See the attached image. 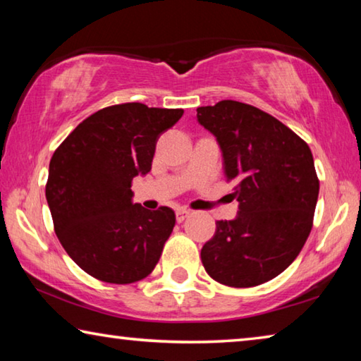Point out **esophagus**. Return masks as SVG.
Returning <instances> with one entry per match:
<instances>
[{"instance_id":"obj_1","label":"esophagus","mask_w":361,"mask_h":361,"mask_svg":"<svg viewBox=\"0 0 361 361\" xmlns=\"http://www.w3.org/2000/svg\"><path fill=\"white\" fill-rule=\"evenodd\" d=\"M189 210H186V209H178L176 210V221L178 223H181V221H185V219L189 216Z\"/></svg>"}]
</instances>
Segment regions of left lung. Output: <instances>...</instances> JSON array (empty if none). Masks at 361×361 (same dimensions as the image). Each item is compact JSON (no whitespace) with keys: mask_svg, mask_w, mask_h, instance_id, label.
<instances>
[{"mask_svg":"<svg viewBox=\"0 0 361 361\" xmlns=\"http://www.w3.org/2000/svg\"><path fill=\"white\" fill-rule=\"evenodd\" d=\"M197 121L216 137L239 200L234 219L216 221L202 264L234 288L269 282L296 259L312 229L320 189L312 152L279 119L247 103L200 106Z\"/></svg>","mask_w":361,"mask_h":361,"instance_id":"8db88e82","label":"left lung"}]
</instances>
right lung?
<instances>
[{
	"mask_svg": "<svg viewBox=\"0 0 361 361\" xmlns=\"http://www.w3.org/2000/svg\"><path fill=\"white\" fill-rule=\"evenodd\" d=\"M183 109L122 103L84 119L54 152L46 199L65 252L106 283L148 277L172 234L175 212L133 204L132 180L151 170L161 133Z\"/></svg>",
	"mask_w": 361,
	"mask_h": 361,
	"instance_id": "obj_1",
	"label": "right lung"
}]
</instances>
